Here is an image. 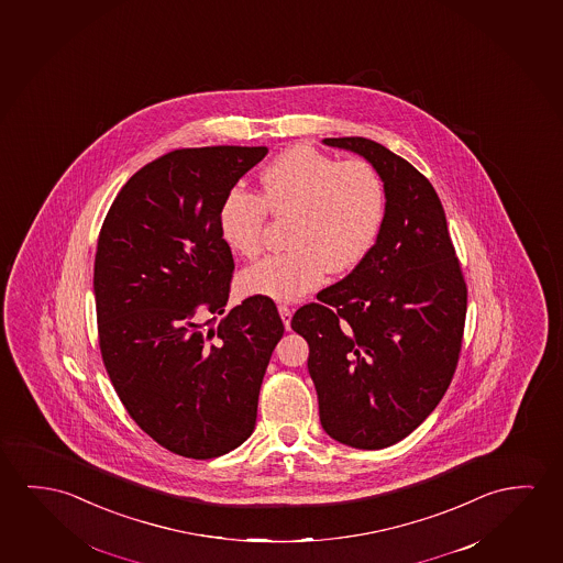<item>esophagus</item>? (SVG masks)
I'll return each mask as SVG.
<instances>
[{
	"label": "esophagus",
	"mask_w": 563,
	"mask_h": 563,
	"mask_svg": "<svg viewBox=\"0 0 563 563\" xmlns=\"http://www.w3.org/2000/svg\"><path fill=\"white\" fill-rule=\"evenodd\" d=\"M278 313H280V318H283L285 328L290 329V318H292V310H290L286 303H280V306H278Z\"/></svg>",
	"instance_id": "obj_1"
}]
</instances>
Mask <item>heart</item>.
<instances>
[{"mask_svg": "<svg viewBox=\"0 0 563 563\" xmlns=\"http://www.w3.org/2000/svg\"><path fill=\"white\" fill-rule=\"evenodd\" d=\"M267 210L290 218V250L261 261L242 275L247 295L296 300L320 285L325 273L356 267L373 250L386 212V189L364 159L339 162L296 146L261 174V197L232 189L220 207V232L245 260L260 257Z\"/></svg>", "mask_w": 563, "mask_h": 563, "instance_id": "b5f03b06", "label": "heart"}]
</instances>
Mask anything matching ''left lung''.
Returning <instances> with one entry per match:
<instances>
[{
	"label": "left lung",
	"mask_w": 563,
	"mask_h": 563,
	"mask_svg": "<svg viewBox=\"0 0 563 563\" xmlns=\"http://www.w3.org/2000/svg\"><path fill=\"white\" fill-rule=\"evenodd\" d=\"M378 172L380 234L343 280L292 316L323 431L378 450L413 433L439 406L459 364L467 288L441 199L424 175L374 140L323 139Z\"/></svg>",
	"instance_id": "left-lung-1"
}]
</instances>
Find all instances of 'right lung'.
<instances>
[{
  "instance_id": "1",
  "label": "right lung",
  "mask_w": 563,
  "mask_h": 563,
  "mask_svg": "<svg viewBox=\"0 0 563 563\" xmlns=\"http://www.w3.org/2000/svg\"><path fill=\"white\" fill-rule=\"evenodd\" d=\"M265 146L183 147L132 175L104 218L93 292L104 368L144 433L185 459L250 439L285 325L251 296L225 313L234 273L220 207Z\"/></svg>"
}]
</instances>
